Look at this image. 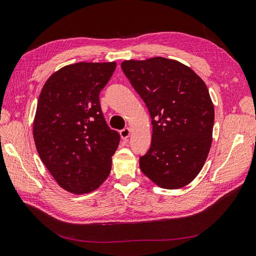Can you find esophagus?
<instances>
[{"mask_svg":"<svg viewBox=\"0 0 256 256\" xmlns=\"http://www.w3.org/2000/svg\"><path fill=\"white\" fill-rule=\"evenodd\" d=\"M120 135H121V138H123V140L128 138L130 135V128H124L123 130H120Z\"/></svg>","mask_w":256,"mask_h":256,"instance_id":"esophagus-1","label":"esophagus"}]
</instances>
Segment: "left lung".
Instances as JSON below:
<instances>
[{
	"label": "left lung",
	"instance_id": "left-lung-1",
	"mask_svg": "<svg viewBox=\"0 0 256 256\" xmlns=\"http://www.w3.org/2000/svg\"><path fill=\"white\" fill-rule=\"evenodd\" d=\"M121 68L152 118L142 172L162 188L186 186L201 171L212 144L214 106L206 83L187 66L163 57L126 60Z\"/></svg>",
	"mask_w": 256,
	"mask_h": 256
}]
</instances>
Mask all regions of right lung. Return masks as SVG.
<instances>
[{"instance_id":"right-lung-1","label":"right lung","mask_w":256,"mask_h":256,"mask_svg":"<svg viewBox=\"0 0 256 256\" xmlns=\"http://www.w3.org/2000/svg\"><path fill=\"white\" fill-rule=\"evenodd\" d=\"M116 64L76 62L56 71L38 97L34 123L38 154L57 184L81 194L108 178L120 134L104 120L100 93Z\"/></svg>"}]
</instances>
